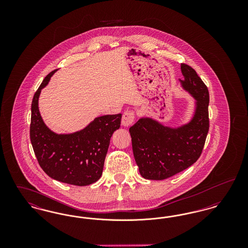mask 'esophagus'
<instances>
[{"instance_id":"34e87169","label":"esophagus","mask_w":248,"mask_h":248,"mask_svg":"<svg viewBox=\"0 0 248 248\" xmlns=\"http://www.w3.org/2000/svg\"><path fill=\"white\" fill-rule=\"evenodd\" d=\"M135 121V112L133 110H126L122 117V124L124 127L131 125Z\"/></svg>"}]
</instances>
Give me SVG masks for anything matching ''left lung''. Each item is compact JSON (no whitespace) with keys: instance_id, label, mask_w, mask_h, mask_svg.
I'll return each instance as SVG.
<instances>
[{"instance_id":"obj_1","label":"left lung","mask_w":248,"mask_h":248,"mask_svg":"<svg viewBox=\"0 0 248 248\" xmlns=\"http://www.w3.org/2000/svg\"><path fill=\"white\" fill-rule=\"evenodd\" d=\"M181 86L195 99L189 123L170 127L150 117H142L129 128L136 163L142 177L163 180L193 165L200 157L209 129V93L196 71L181 64Z\"/></svg>"}]
</instances>
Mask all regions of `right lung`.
<instances>
[{
  "instance_id": "obj_1",
  "label": "right lung",
  "mask_w": 248,
  "mask_h": 248,
  "mask_svg": "<svg viewBox=\"0 0 248 248\" xmlns=\"http://www.w3.org/2000/svg\"><path fill=\"white\" fill-rule=\"evenodd\" d=\"M57 71L48 74L33 96L31 141L39 165L49 177L71 185L87 186L102 175L109 140L120 128L122 114L96 117L83 129L71 134L49 129L40 114L38 101L42 89Z\"/></svg>"
}]
</instances>
